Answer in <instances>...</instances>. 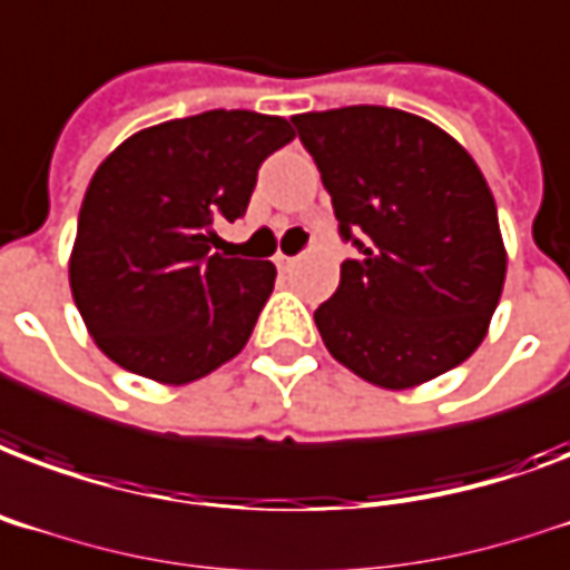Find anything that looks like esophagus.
Segmentation results:
<instances>
[{
  "label": "esophagus",
  "mask_w": 570,
  "mask_h": 570,
  "mask_svg": "<svg viewBox=\"0 0 570 570\" xmlns=\"http://www.w3.org/2000/svg\"><path fill=\"white\" fill-rule=\"evenodd\" d=\"M294 264H297V258H291V255H282V252L276 255V267H279V269H291Z\"/></svg>",
  "instance_id": "obj_1"
}]
</instances>
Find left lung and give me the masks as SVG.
Returning a JSON list of instances; mask_svg holds the SVG:
<instances>
[{
    "instance_id": "1",
    "label": "left lung",
    "mask_w": 570,
    "mask_h": 570,
    "mask_svg": "<svg viewBox=\"0 0 570 570\" xmlns=\"http://www.w3.org/2000/svg\"><path fill=\"white\" fill-rule=\"evenodd\" d=\"M291 122L331 191L342 239L361 252L315 309L327 351L384 391L417 387L472 357L508 269L474 158L396 107H336Z\"/></svg>"
}]
</instances>
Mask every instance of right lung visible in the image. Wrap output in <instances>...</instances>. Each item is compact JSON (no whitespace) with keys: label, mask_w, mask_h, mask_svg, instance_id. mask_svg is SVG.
Masks as SVG:
<instances>
[{"label":"right lung","mask_w":570,"mask_h":570,"mask_svg":"<svg viewBox=\"0 0 570 570\" xmlns=\"http://www.w3.org/2000/svg\"><path fill=\"white\" fill-rule=\"evenodd\" d=\"M288 119L207 110L122 140L89 179L68 282L89 336L122 370L188 384L237 357L276 267L219 252Z\"/></svg>","instance_id":"add662e5"}]
</instances>
